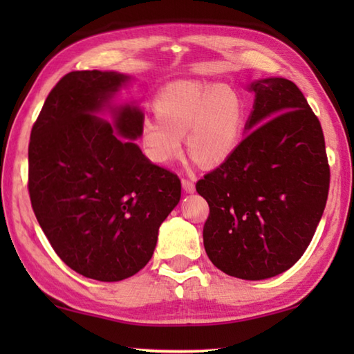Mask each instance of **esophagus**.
<instances>
[{"mask_svg":"<svg viewBox=\"0 0 354 354\" xmlns=\"http://www.w3.org/2000/svg\"><path fill=\"white\" fill-rule=\"evenodd\" d=\"M183 189L187 192V194H194L195 192V184L190 179H183Z\"/></svg>","mask_w":354,"mask_h":354,"instance_id":"34e87169","label":"esophagus"}]
</instances>
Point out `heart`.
Listing matches in <instances>:
<instances>
[{
    "label": "heart",
    "instance_id": "b5f03b06",
    "mask_svg": "<svg viewBox=\"0 0 354 354\" xmlns=\"http://www.w3.org/2000/svg\"><path fill=\"white\" fill-rule=\"evenodd\" d=\"M154 111L156 117L142 120L140 139L148 158L158 164L181 158L184 134L201 164H223L241 145L247 127L245 100L227 84L171 82L158 95Z\"/></svg>",
    "mask_w": 354,
    "mask_h": 354
}]
</instances>
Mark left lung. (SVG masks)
<instances>
[{
    "mask_svg": "<svg viewBox=\"0 0 354 354\" xmlns=\"http://www.w3.org/2000/svg\"><path fill=\"white\" fill-rule=\"evenodd\" d=\"M245 139L226 162L196 183L207 201L203 242L221 272L267 279L295 263L313 241L329 190L319 118L284 77L251 82Z\"/></svg>",
    "mask_w": 354,
    "mask_h": 354,
    "instance_id": "1",
    "label": "left lung"
}]
</instances>
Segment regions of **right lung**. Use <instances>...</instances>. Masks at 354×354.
<instances>
[{"instance_id":"obj_1","label":"right lung","mask_w":354,"mask_h":354,"mask_svg":"<svg viewBox=\"0 0 354 354\" xmlns=\"http://www.w3.org/2000/svg\"><path fill=\"white\" fill-rule=\"evenodd\" d=\"M129 81L118 71H71L48 95L29 140L28 189L56 254L104 283L133 277L151 259L159 226L181 198L175 173L133 140L143 112L113 106ZM109 109L114 123L97 113Z\"/></svg>"}]
</instances>
